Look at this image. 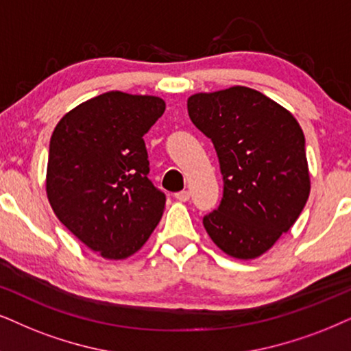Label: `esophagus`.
Wrapping results in <instances>:
<instances>
[{
    "label": "esophagus",
    "instance_id": "1",
    "mask_svg": "<svg viewBox=\"0 0 351 351\" xmlns=\"http://www.w3.org/2000/svg\"><path fill=\"white\" fill-rule=\"evenodd\" d=\"M175 199L180 202L189 201V191H180V193L175 194Z\"/></svg>",
    "mask_w": 351,
    "mask_h": 351
}]
</instances>
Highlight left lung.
<instances>
[{"label": "left lung", "mask_w": 351, "mask_h": 351, "mask_svg": "<svg viewBox=\"0 0 351 351\" xmlns=\"http://www.w3.org/2000/svg\"><path fill=\"white\" fill-rule=\"evenodd\" d=\"M188 113L214 144L223 176L220 206L202 219L206 232L228 256L259 257L309 197L303 131L288 110L243 86L191 95Z\"/></svg>", "instance_id": "1"}]
</instances>
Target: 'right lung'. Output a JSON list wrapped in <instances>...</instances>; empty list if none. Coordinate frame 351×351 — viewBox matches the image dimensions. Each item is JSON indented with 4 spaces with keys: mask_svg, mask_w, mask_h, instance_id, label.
I'll return each instance as SVG.
<instances>
[{
    "mask_svg": "<svg viewBox=\"0 0 351 351\" xmlns=\"http://www.w3.org/2000/svg\"><path fill=\"white\" fill-rule=\"evenodd\" d=\"M163 112L158 97L106 92L66 113L51 134L50 206L74 237L106 259L139 251L162 219L167 197L147 178L144 134Z\"/></svg>",
    "mask_w": 351,
    "mask_h": 351,
    "instance_id": "add662e5",
    "label": "right lung"
}]
</instances>
